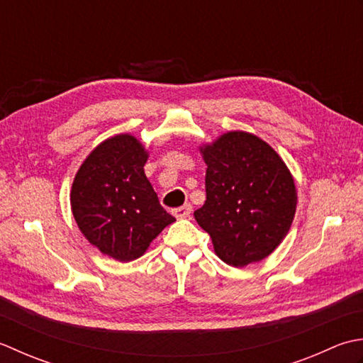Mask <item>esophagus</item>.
Masks as SVG:
<instances>
[{
  "label": "esophagus",
  "mask_w": 363,
  "mask_h": 363,
  "mask_svg": "<svg viewBox=\"0 0 363 363\" xmlns=\"http://www.w3.org/2000/svg\"><path fill=\"white\" fill-rule=\"evenodd\" d=\"M191 211H192V206L189 205V203H186V205H183V206H179V208H174L172 210V213H174V216L175 218H179V219H183V218H188L189 214H191Z\"/></svg>",
  "instance_id": "34e87169"
}]
</instances>
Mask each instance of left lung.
I'll use <instances>...</instances> for the list:
<instances>
[{
  "mask_svg": "<svg viewBox=\"0 0 363 363\" xmlns=\"http://www.w3.org/2000/svg\"><path fill=\"white\" fill-rule=\"evenodd\" d=\"M201 152L208 167L197 224L227 264L263 260L293 223L298 197L290 171L264 140L244 131L227 133Z\"/></svg>",
  "mask_w": 363,
  "mask_h": 363,
  "instance_id": "left-lung-1",
  "label": "left lung"
}]
</instances>
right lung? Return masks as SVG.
I'll use <instances>...</instances> for the list:
<instances>
[{"label": "right lung", "instance_id": "obj_1", "mask_svg": "<svg viewBox=\"0 0 363 363\" xmlns=\"http://www.w3.org/2000/svg\"><path fill=\"white\" fill-rule=\"evenodd\" d=\"M145 161L147 152L136 138L117 135L89 155L72 184L70 203L79 230L121 262L139 258L175 220L147 180Z\"/></svg>", "mask_w": 363, "mask_h": 363}]
</instances>
